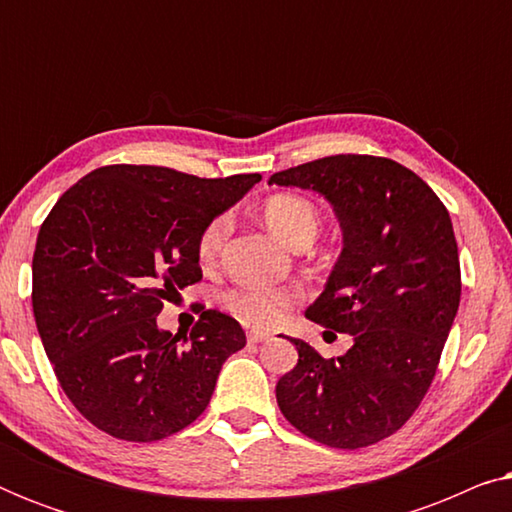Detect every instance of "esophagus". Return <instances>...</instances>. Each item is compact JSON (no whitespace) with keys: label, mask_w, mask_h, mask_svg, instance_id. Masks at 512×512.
<instances>
[{"label":"esophagus","mask_w":512,"mask_h":512,"mask_svg":"<svg viewBox=\"0 0 512 512\" xmlns=\"http://www.w3.org/2000/svg\"><path fill=\"white\" fill-rule=\"evenodd\" d=\"M247 340L254 342V345H256V342L270 340V333H268V331H249V333H247Z\"/></svg>","instance_id":"esophagus-1"}]
</instances>
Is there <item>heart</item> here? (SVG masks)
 Returning <instances> with one entry per match:
<instances>
[{
  "mask_svg": "<svg viewBox=\"0 0 512 512\" xmlns=\"http://www.w3.org/2000/svg\"><path fill=\"white\" fill-rule=\"evenodd\" d=\"M263 219L279 240L298 249L310 247L319 233V212L310 200L296 193L270 195L263 205ZM228 235V216H214L202 228L198 237V261L214 265ZM296 305V293L289 289H256V286H237L223 293V307L240 319L242 324L270 328L284 317L289 307Z\"/></svg>",
  "mask_w": 512,
  "mask_h": 512,
  "instance_id": "heart-1",
  "label": "heart"
}]
</instances>
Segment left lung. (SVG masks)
<instances>
[{"label":"left lung","mask_w":512,"mask_h":512,"mask_svg":"<svg viewBox=\"0 0 512 512\" xmlns=\"http://www.w3.org/2000/svg\"><path fill=\"white\" fill-rule=\"evenodd\" d=\"M270 184L317 191L338 214L345 247L307 319L354 338L338 359L291 340L298 363L279 377V410L321 445L380 443L419 408L457 317L450 214L424 179L380 156H326L272 174Z\"/></svg>","instance_id":"8db88e82"}]
</instances>
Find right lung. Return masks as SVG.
I'll return each mask as SVG.
<instances>
[{"label": "right lung", "mask_w": 512, "mask_h": 512, "mask_svg": "<svg viewBox=\"0 0 512 512\" xmlns=\"http://www.w3.org/2000/svg\"><path fill=\"white\" fill-rule=\"evenodd\" d=\"M258 181L107 165L67 188L41 223L34 321L62 391L100 431L153 443L205 412L223 361L247 345L242 326L202 310L191 335H172L156 317L202 279V228Z\"/></svg>", "instance_id": "obj_1"}]
</instances>
